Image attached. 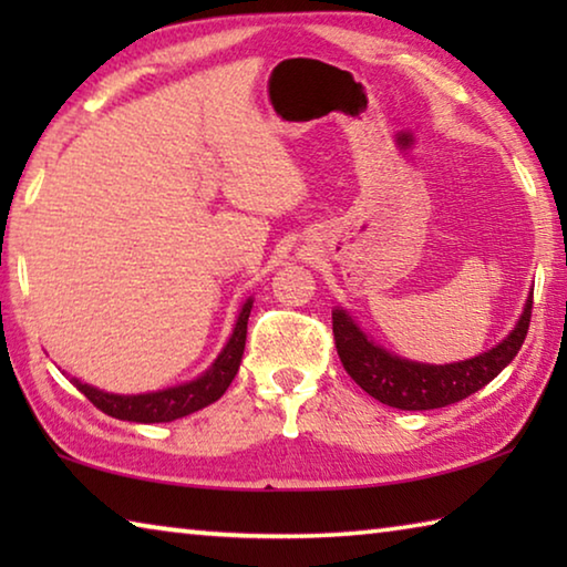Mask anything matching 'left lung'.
Here are the masks:
<instances>
[{
	"label": "left lung",
	"mask_w": 567,
	"mask_h": 567,
	"mask_svg": "<svg viewBox=\"0 0 567 567\" xmlns=\"http://www.w3.org/2000/svg\"><path fill=\"white\" fill-rule=\"evenodd\" d=\"M533 295L527 297L520 320L503 342L477 358L450 364H425L402 360L398 354L372 342L344 310H332L334 348L342 368L358 385L380 400L382 405L398 410H435L465 400L487 382L495 380L513 362L523 348L530 328Z\"/></svg>",
	"instance_id": "obj_1"
}]
</instances>
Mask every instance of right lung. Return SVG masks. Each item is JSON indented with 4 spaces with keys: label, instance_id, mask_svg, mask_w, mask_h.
<instances>
[{
    "label": "right lung",
    "instance_id": "1",
    "mask_svg": "<svg viewBox=\"0 0 567 567\" xmlns=\"http://www.w3.org/2000/svg\"><path fill=\"white\" fill-rule=\"evenodd\" d=\"M252 310V300H247L239 310L233 338L227 340L223 352L217 354L213 368L203 372L197 380L185 382V385L167 388L159 392H145V395H112V392L84 385L80 380H72L76 390L84 392L94 408L102 410L104 415H112L127 422H172L177 417L192 415V412L213 405L215 400L225 395L229 382L235 380L239 362H243L245 340H247V318Z\"/></svg>",
    "mask_w": 567,
    "mask_h": 567
}]
</instances>
